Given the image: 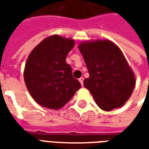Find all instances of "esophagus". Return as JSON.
Listing matches in <instances>:
<instances>
[{
	"label": "esophagus",
	"mask_w": 149,
	"mask_h": 149,
	"mask_svg": "<svg viewBox=\"0 0 149 149\" xmlns=\"http://www.w3.org/2000/svg\"><path fill=\"white\" fill-rule=\"evenodd\" d=\"M79 81H80V82H81V85H82V86H83V84H84V78H83V77L79 78Z\"/></svg>",
	"instance_id": "esophagus-1"
}]
</instances>
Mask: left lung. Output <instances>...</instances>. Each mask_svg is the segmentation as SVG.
<instances>
[{"label":"left lung","instance_id":"1","mask_svg":"<svg viewBox=\"0 0 149 149\" xmlns=\"http://www.w3.org/2000/svg\"><path fill=\"white\" fill-rule=\"evenodd\" d=\"M89 77L84 87L104 111L123 106L136 84L134 72L118 46L109 40L83 41L78 45Z\"/></svg>","mask_w":149,"mask_h":149}]
</instances>
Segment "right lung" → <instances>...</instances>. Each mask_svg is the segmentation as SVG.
<instances>
[{"mask_svg":"<svg viewBox=\"0 0 149 149\" xmlns=\"http://www.w3.org/2000/svg\"><path fill=\"white\" fill-rule=\"evenodd\" d=\"M74 45L71 38L52 35L43 40L29 55L24 83L40 105L59 109L81 88V83L72 77L71 66L65 61Z\"/></svg>","mask_w":149,"mask_h":149,"instance_id":"right-lung-1","label":"right lung"}]
</instances>
